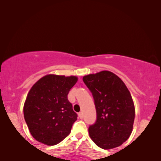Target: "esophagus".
Listing matches in <instances>:
<instances>
[{
	"label": "esophagus",
	"mask_w": 161,
	"mask_h": 161,
	"mask_svg": "<svg viewBox=\"0 0 161 161\" xmlns=\"http://www.w3.org/2000/svg\"><path fill=\"white\" fill-rule=\"evenodd\" d=\"M78 116H79V117H80V119H82L83 118L82 112H80V113H78Z\"/></svg>",
	"instance_id": "34e87169"
}]
</instances>
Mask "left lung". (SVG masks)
<instances>
[{
  "instance_id": "8db88e82",
  "label": "left lung",
  "mask_w": 161,
  "mask_h": 161,
  "mask_svg": "<svg viewBox=\"0 0 161 161\" xmlns=\"http://www.w3.org/2000/svg\"><path fill=\"white\" fill-rule=\"evenodd\" d=\"M94 100L97 121L89 127L91 139L103 149L119 147L133 131L135 106L126 85L116 74L103 70L83 76Z\"/></svg>"
}]
</instances>
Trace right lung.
<instances>
[{
	"label": "right lung",
	"instance_id": "right-lung-1",
	"mask_svg": "<svg viewBox=\"0 0 161 161\" xmlns=\"http://www.w3.org/2000/svg\"><path fill=\"white\" fill-rule=\"evenodd\" d=\"M78 80L74 75L49 74L31 88L23 114L30 133L37 142L53 146L69 135L78 116L67 95Z\"/></svg>",
	"mask_w": 161,
	"mask_h": 161
}]
</instances>
